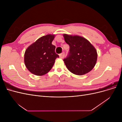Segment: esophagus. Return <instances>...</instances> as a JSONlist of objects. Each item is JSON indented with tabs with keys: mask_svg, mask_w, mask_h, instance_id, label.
Here are the masks:
<instances>
[{
	"mask_svg": "<svg viewBox=\"0 0 122 122\" xmlns=\"http://www.w3.org/2000/svg\"><path fill=\"white\" fill-rule=\"evenodd\" d=\"M59 56H60V58H63L65 57V53L64 52H62V53L60 54V55H59Z\"/></svg>",
	"mask_w": 122,
	"mask_h": 122,
	"instance_id": "obj_1",
	"label": "esophagus"
}]
</instances>
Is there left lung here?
Masks as SVG:
<instances>
[{"instance_id":"1","label":"left lung","mask_w":122,"mask_h":122,"mask_svg":"<svg viewBox=\"0 0 122 122\" xmlns=\"http://www.w3.org/2000/svg\"><path fill=\"white\" fill-rule=\"evenodd\" d=\"M63 36L70 46L69 56L64 60L67 69L77 75L90 72L97 61V50L94 46L82 36L67 34Z\"/></svg>"}]
</instances>
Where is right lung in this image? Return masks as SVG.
I'll return each mask as SVG.
<instances>
[{
    "label": "right lung",
    "mask_w": 122,
    "mask_h": 122,
    "mask_svg": "<svg viewBox=\"0 0 122 122\" xmlns=\"http://www.w3.org/2000/svg\"><path fill=\"white\" fill-rule=\"evenodd\" d=\"M54 35L40 38L28 47L24 53V64L28 71L36 76L46 74L52 68L56 58L55 46L52 42Z\"/></svg>",
    "instance_id": "add662e5"
}]
</instances>
